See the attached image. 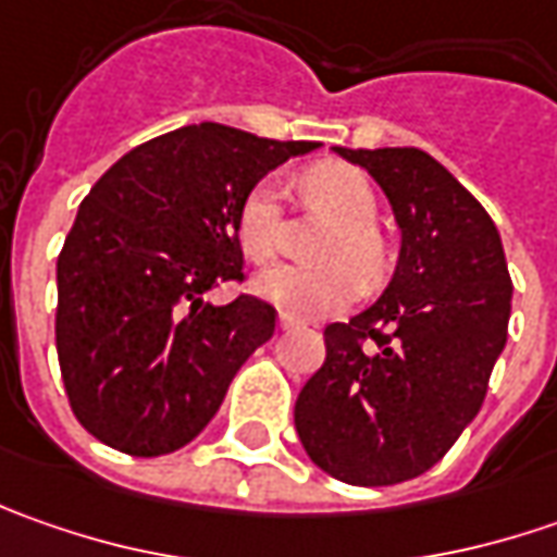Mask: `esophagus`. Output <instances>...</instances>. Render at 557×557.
Masks as SVG:
<instances>
[{
    "label": "esophagus",
    "mask_w": 557,
    "mask_h": 557,
    "mask_svg": "<svg viewBox=\"0 0 557 557\" xmlns=\"http://www.w3.org/2000/svg\"><path fill=\"white\" fill-rule=\"evenodd\" d=\"M294 325H297V319H290V315H285V312L278 315V332H290Z\"/></svg>",
    "instance_id": "obj_1"
}]
</instances>
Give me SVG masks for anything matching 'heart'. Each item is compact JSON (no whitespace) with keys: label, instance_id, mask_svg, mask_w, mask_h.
Here are the masks:
<instances>
[{"label":"heart","instance_id":"1","mask_svg":"<svg viewBox=\"0 0 557 557\" xmlns=\"http://www.w3.org/2000/svg\"><path fill=\"white\" fill-rule=\"evenodd\" d=\"M300 191L304 201L334 220L312 250L319 267H272L253 278V290L288 315L315 319L356 304L362 282L374 285L384 275L387 247L372 225L377 195L356 166L315 163L304 173ZM235 235L250 263H269L275 257L282 242V188L275 180H263L247 191L238 207Z\"/></svg>","mask_w":557,"mask_h":557}]
</instances>
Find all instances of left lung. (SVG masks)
<instances>
[{
    "instance_id": "left-lung-1",
    "label": "left lung",
    "mask_w": 557,
    "mask_h": 557,
    "mask_svg": "<svg viewBox=\"0 0 557 557\" xmlns=\"http://www.w3.org/2000/svg\"><path fill=\"white\" fill-rule=\"evenodd\" d=\"M369 170L399 225L394 278L325 329V362L294 406L325 474L391 486L434 468L481 412L511 315L503 238L481 201L418 148H334Z\"/></svg>"
}]
</instances>
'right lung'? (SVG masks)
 Returning a JSON list of instances; mask_svg holds the SVG:
<instances>
[{
	"mask_svg": "<svg viewBox=\"0 0 557 557\" xmlns=\"http://www.w3.org/2000/svg\"><path fill=\"white\" fill-rule=\"evenodd\" d=\"M312 148L198 123L133 148L92 185L58 253L54 312L64 391L92 437L151 459L216 416L275 310L203 294L245 278L235 220L247 191Z\"/></svg>",
	"mask_w": 557,
	"mask_h": 557,
	"instance_id": "1",
	"label": "right lung"
}]
</instances>
